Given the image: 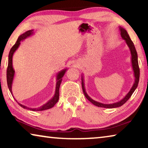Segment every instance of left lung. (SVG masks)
Returning a JSON list of instances; mask_svg holds the SVG:
<instances>
[{
    "label": "left lung",
    "mask_w": 148,
    "mask_h": 148,
    "mask_svg": "<svg viewBox=\"0 0 148 148\" xmlns=\"http://www.w3.org/2000/svg\"><path fill=\"white\" fill-rule=\"evenodd\" d=\"M119 31L121 32V36L122 38L125 40V42L128 46L129 48L130 49L131 54V63H132V70L134 72V82L133 86H132L131 89H130L129 92L126 95L123 99H121L120 101H118L115 103L112 104H103L101 102H99L97 101H95L94 100H92L91 97H90L86 91V89H85V84H84V76L82 75V89H83V92L86 96V98L88 99V101L91 102L92 104H93L95 106L98 107H102V108H117L119 106H121L122 105H123L125 102H126L128 100L130 99V97H131V95L133 93L134 91L136 90L138 87V84L139 82V77H140V69L138 66V54L136 52V48H135L133 42L130 38V36L128 34V32H127L126 30L125 29L122 28V27H119Z\"/></svg>",
    "instance_id": "1"
}]
</instances>
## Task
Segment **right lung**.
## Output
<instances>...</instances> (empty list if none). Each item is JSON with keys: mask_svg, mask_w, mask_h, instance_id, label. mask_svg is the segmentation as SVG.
<instances>
[{"mask_svg": "<svg viewBox=\"0 0 148 148\" xmlns=\"http://www.w3.org/2000/svg\"><path fill=\"white\" fill-rule=\"evenodd\" d=\"M34 30H29V31L24 32L23 34L20 35L18 37V39H17V42H16L13 47H12L10 51L9 56H8V68H7V71H6V79H7V84H8V87L9 88L11 94L12 95V82H13L14 75H15V71L13 68V64H12V58H13V55L14 52L16 51L18 48L20 44H21V41L23 40L27 37L31 36L34 34L33 32ZM67 69H64L62 70L60 72H59L57 74V83H56V91H55V95L54 96L52 97L49 101H47L46 104L42 105V106L38 107V108H29L26 106H24V105L21 104L17 102L18 104L20 106L23 108L25 109L30 110H32V111H42V110H48L49 108H53L55 104H56L57 102L59 101V87L60 85L61 84L62 82V77H63L64 74L66 72Z\"/></svg>", "mask_w": 148, "mask_h": 148, "instance_id": "obj_1", "label": "right lung"}]
</instances>
